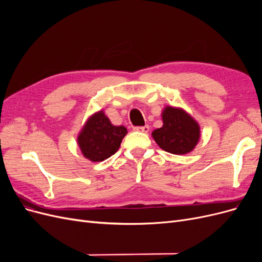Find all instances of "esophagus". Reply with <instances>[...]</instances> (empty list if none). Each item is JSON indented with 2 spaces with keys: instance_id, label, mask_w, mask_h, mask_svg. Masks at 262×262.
Returning <instances> with one entry per match:
<instances>
[{
  "instance_id": "34e87169",
  "label": "esophagus",
  "mask_w": 262,
  "mask_h": 262,
  "mask_svg": "<svg viewBox=\"0 0 262 262\" xmlns=\"http://www.w3.org/2000/svg\"><path fill=\"white\" fill-rule=\"evenodd\" d=\"M134 130H136V131H140V132H145V133H147L148 130H149V126H148V125L136 126V128H134Z\"/></svg>"
}]
</instances>
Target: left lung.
Here are the masks:
<instances>
[{
  "mask_svg": "<svg viewBox=\"0 0 262 262\" xmlns=\"http://www.w3.org/2000/svg\"><path fill=\"white\" fill-rule=\"evenodd\" d=\"M163 126L152 136L161 148L171 154H187L194 148L200 138V128L184 110L166 107L162 114Z\"/></svg>",
  "mask_w": 262,
  "mask_h": 262,
  "instance_id": "8db88e82",
  "label": "left lung"
}]
</instances>
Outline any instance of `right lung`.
Wrapping results in <instances>:
<instances>
[{
    "instance_id": "right-lung-1",
    "label": "right lung",
    "mask_w": 262,
    "mask_h": 262,
    "mask_svg": "<svg viewBox=\"0 0 262 262\" xmlns=\"http://www.w3.org/2000/svg\"><path fill=\"white\" fill-rule=\"evenodd\" d=\"M124 126H116L102 112L92 116L77 138L83 155L92 162H102L114 155L125 137Z\"/></svg>"
}]
</instances>
